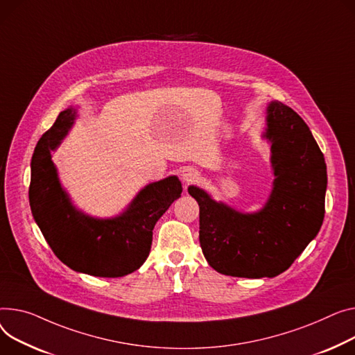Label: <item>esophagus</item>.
<instances>
[{
  "label": "esophagus",
  "mask_w": 355,
  "mask_h": 355,
  "mask_svg": "<svg viewBox=\"0 0 355 355\" xmlns=\"http://www.w3.org/2000/svg\"><path fill=\"white\" fill-rule=\"evenodd\" d=\"M198 177H200V173L196 168H193V167H185L181 171V178H182V181L185 184L196 182L198 180Z\"/></svg>",
  "instance_id": "34e87169"
}]
</instances>
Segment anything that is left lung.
<instances>
[{"instance_id":"8db88e82","label":"left lung","mask_w":355,"mask_h":355,"mask_svg":"<svg viewBox=\"0 0 355 355\" xmlns=\"http://www.w3.org/2000/svg\"><path fill=\"white\" fill-rule=\"evenodd\" d=\"M272 190L261 209L244 212L188 187L200 205V244L216 271L243 278L284 272L315 237L324 220L327 165L302 118L279 101L266 110Z\"/></svg>"}]
</instances>
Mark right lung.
<instances>
[{"mask_svg": "<svg viewBox=\"0 0 355 355\" xmlns=\"http://www.w3.org/2000/svg\"><path fill=\"white\" fill-rule=\"evenodd\" d=\"M76 118L73 105L61 111L34 150L28 193L33 217L54 254L71 270L94 277H124L144 264L154 225L181 197L182 185L177 175H170L141 188L115 217L85 214L71 201L51 155Z\"/></svg>", "mask_w": 355, "mask_h": 355, "instance_id": "obj_1", "label": "right lung"}]
</instances>
